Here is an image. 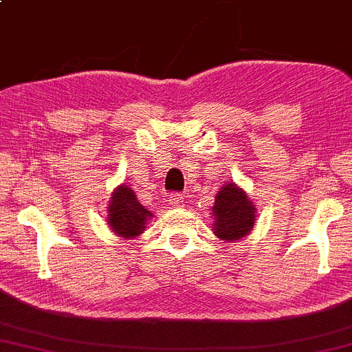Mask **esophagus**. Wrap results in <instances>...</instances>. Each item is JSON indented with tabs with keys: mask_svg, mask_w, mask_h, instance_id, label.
<instances>
[{
	"mask_svg": "<svg viewBox=\"0 0 352 352\" xmlns=\"http://www.w3.org/2000/svg\"><path fill=\"white\" fill-rule=\"evenodd\" d=\"M167 201H169V204L174 207H183V197L180 195H170Z\"/></svg>",
	"mask_w": 352,
	"mask_h": 352,
	"instance_id": "esophagus-1",
	"label": "esophagus"
}]
</instances>
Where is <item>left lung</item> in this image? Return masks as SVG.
I'll return each instance as SVG.
<instances>
[{
  "label": "left lung",
  "instance_id": "left-lung-1",
  "mask_svg": "<svg viewBox=\"0 0 352 352\" xmlns=\"http://www.w3.org/2000/svg\"><path fill=\"white\" fill-rule=\"evenodd\" d=\"M214 234L221 241L236 242L249 234L255 225L256 209L245 191L234 182L225 183L212 206Z\"/></svg>",
  "mask_w": 352,
  "mask_h": 352
}]
</instances>
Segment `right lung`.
<instances>
[{
  "label": "right lung",
  "instance_id": "right-lung-1",
  "mask_svg": "<svg viewBox=\"0 0 352 352\" xmlns=\"http://www.w3.org/2000/svg\"><path fill=\"white\" fill-rule=\"evenodd\" d=\"M107 212V221L111 231L124 239H133L142 234L146 228V221L153 217L151 212L138 202L133 190L127 185L118 186L113 191Z\"/></svg>",
  "mask_w": 352,
  "mask_h": 352
}]
</instances>
